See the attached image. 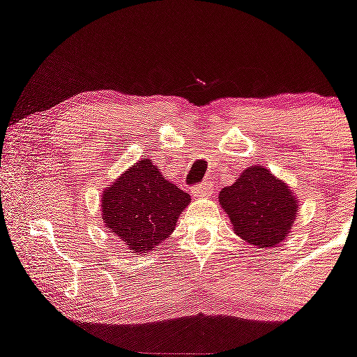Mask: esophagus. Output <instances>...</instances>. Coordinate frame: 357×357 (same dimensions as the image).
Listing matches in <instances>:
<instances>
[{
    "label": "esophagus",
    "instance_id": "1",
    "mask_svg": "<svg viewBox=\"0 0 357 357\" xmlns=\"http://www.w3.org/2000/svg\"><path fill=\"white\" fill-rule=\"evenodd\" d=\"M191 192L195 196H209L213 192V184L211 183H201V184H197V186H195L191 190Z\"/></svg>",
    "mask_w": 357,
    "mask_h": 357
}]
</instances>
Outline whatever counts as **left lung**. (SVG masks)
<instances>
[{
    "instance_id": "1",
    "label": "left lung",
    "mask_w": 357,
    "mask_h": 357,
    "mask_svg": "<svg viewBox=\"0 0 357 357\" xmlns=\"http://www.w3.org/2000/svg\"><path fill=\"white\" fill-rule=\"evenodd\" d=\"M220 203L236 234L257 248L282 243L298 208L293 191L263 166L248 167L233 186L221 191Z\"/></svg>"
}]
</instances>
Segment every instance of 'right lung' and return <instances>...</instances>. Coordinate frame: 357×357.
Returning <instances> with one entry per match:
<instances>
[{
    "label": "right lung",
    "instance_id": "add662e5",
    "mask_svg": "<svg viewBox=\"0 0 357 357\" xmlns=\"http://www.w3.org/2000/svg\"><path fill=\"white\" fill-rule=\"evenodd\" d=\"M101 201L109 233L135 252H146L173 233L191 196L162 178L151 160H143L102 191Z\"/></svg>",
    "mask_w": 357,
    "mask_h": 357
}]
</instances>
